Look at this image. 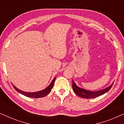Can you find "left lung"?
<instances>
[{
    "label": "left lung",
    "mask_w": 124,
    "mask_h": 124,
    "mask_svg": "<svg viewBox=\"0 0 124 124\" xmlns=\"http://www.w3.org/2000/svg\"><path fill=\"white\" fill-rule=\"evenodd\" d=\"M113 84L112 83L111 85L108 86V87L106 88V89L101 90L99 91H91L89 90H87L82 89V88L79 87L78 86L76 85L75 82L74 81H72V88L74 92V93L78 96H80L81 98H85V99H91V98H95L98 97V96H101V95H103L105 93L108 92V91L111 89Z\"/></svg>",
    "instance_id": "obj_1"
}]
</instances>
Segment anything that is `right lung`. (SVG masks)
Instances as JSON below:
<instances>
[{"label":"right lung","instance_id":"1","mask_svg":"<svg viewBox=\"0 0 124 124\" xmlns=\"http://www.w3.org/2000/svg\"><path fill=\"white\" fill-rule=\"evenodd\" d=\"M56 79V77L54 78L53 80L52 81V82H51V84L47 86V87L45 89L43 90L37 91V92H34V93H28V92H25V91H23L21 90H19L17 89L16 86H15L14 85L12 84L13 87H14V89L16 90L17 91H18V93H20V94L23 95L28 96V97L30 98H43L45 97V96H46L48 95L49 93L51 92V89L53 87L54 82H55Z\"/></svg>","mask_w":124,"mask_h":124}]
</instances>
